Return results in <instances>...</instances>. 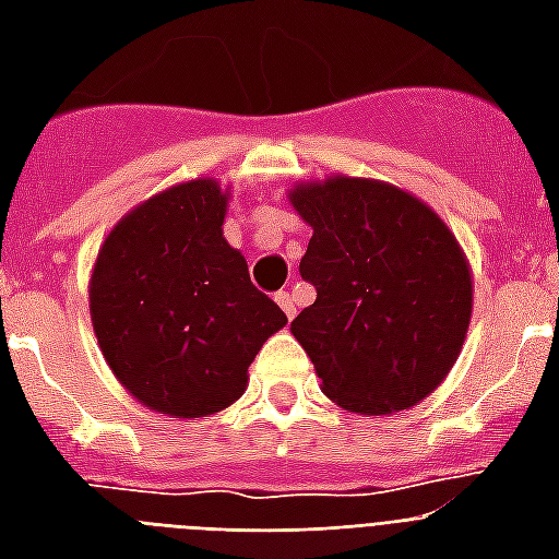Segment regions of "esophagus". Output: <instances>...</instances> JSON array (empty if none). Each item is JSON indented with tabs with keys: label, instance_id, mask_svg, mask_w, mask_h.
Here are the masks:
<instances>
[{
	"label": "esophagus",
	"instance_id": "esophagus-1",
	"mask_svg": "<svg viewBox=\"0 0 559 559\" xmlns=\"http://www.w3.org/2000/svg\"><path fill=\"white\" fill-rule=\"evenodd\" d=\"M275 301H278L281 310L287 313V319H293V316H296V298H293V293L281 289V293H275Z\"/></svg>",
	"mask_w": 559,
	"mask_h": 559
}]
</instances>
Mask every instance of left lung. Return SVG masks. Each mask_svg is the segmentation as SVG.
Returning a JSON list of instances; mask_svg holds the SVG:
<instances>
[{
    "mask_svg": "<svg viewBox=\"0 0 559 559\" xmlns=\"http://www.w3.org/2000/svg\"><path fill=\"white\" fill-rule=\"evenodd\" d=\"M313 237L298 263L316 301L293 319L333 403L391 415L455 366L473 313L469 263L426 202L377 179L331 177L289 191Z\"/></svg>",
    "mask_w": 559,
    "mask_h": 559,
    "instance_id": "8db88e82",
    "label": "left lung"
}]
</instances>
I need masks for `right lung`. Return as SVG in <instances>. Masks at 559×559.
I'll use <instances>...</instances> for the list:
<instances>
[{"instance_id":"1","label":"right lung","mask_w":559,"mask_h":559,"mask_svg":"<svg viewBox=\"0 0 559 559\" xmlns=\"http://www.w3.org/2000/svg\"><path fill=\"white\" fill-rule=\"evenodd\" d=\"M228 191L191 179L116 223L92 270L90 313L118 382L153 412L205 417L246 391L287 316L226 243Z\"/></svg>"}]
</instances>
